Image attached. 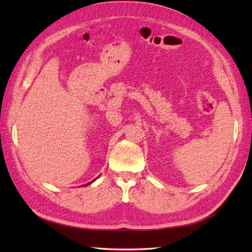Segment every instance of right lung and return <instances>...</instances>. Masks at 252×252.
<instances>
[{"mask_svg": "<svg viewBox=\"0 0 252 252\" xmlns=\"http://www.w3.org/2000/svg\"><path fill=\"white\" fill-rule=\"evenodd\" d=\"M93 181H94V180H93ZM92 181V182H93ZM92 182H89V183H87V185H84V186H89V185H90V183H92Z\"/></svg>", "mask_w": 252, "mask_h": 252, "instance_id": "1", "label": "right lung"}]
</instances>
